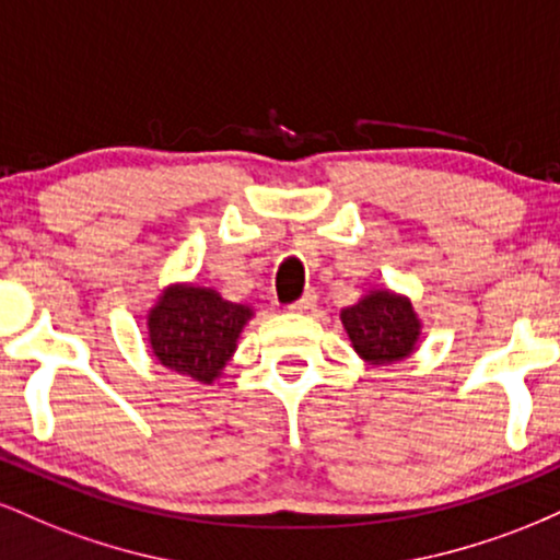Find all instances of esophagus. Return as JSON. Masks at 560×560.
<instances>
[{"label": "esophagus", "instance_id": "1", "mask_svg": "<svg viewBox=\"0 0 560 560\" xmlns=\"http://www.w3.org/2000/svg\"><path fill=\"white\" fill-rule=\"evenodd\" d=\"M313 305H316V292H305L298 302H292V305H289V311L307 313V311H313Z\"/></svg>", "mask_w": 560, "mask_h": 560}]
</instances>
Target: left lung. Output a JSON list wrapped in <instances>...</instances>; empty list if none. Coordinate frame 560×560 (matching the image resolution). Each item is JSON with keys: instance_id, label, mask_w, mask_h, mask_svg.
I'll use <instances>...</instances> for the list:
<instances>
[{"instance_id": "obj_1", "label": "left lung", "mask_w": 560, "mask_h": 560, "mask_svg": "<svg viewBox=\"0 0 560 560\" xmlns=\"http://www.w3.org/2000/svg\"><path fill=\"white\" fill-rule=\"evenodd\" d=\"M358 355L371 365H387L408 358L421 337V320L402 294L374 289L361 302L339 313Z\"/></svg>"}]
</instances>
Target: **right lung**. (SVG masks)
I'll return each mask as SVG.
<instances>
[{
	"mask_svg": "<svg viewBox=\"0 0 560 560\" xmlns=\"http://www.w3.org/2000/svg\"><path fill=\"white\" fill-rule=\"evenodd\" d=\"M249 318L253 307L223 300L215 289L173 284L147 316L150 350L165 369L213 384Z\"/></svg>",
	"mask_w": 560,
	"mask_h": 560,
	"instance_id": "right-lung-1",
	"label": "right lung"
}]
</instances>
